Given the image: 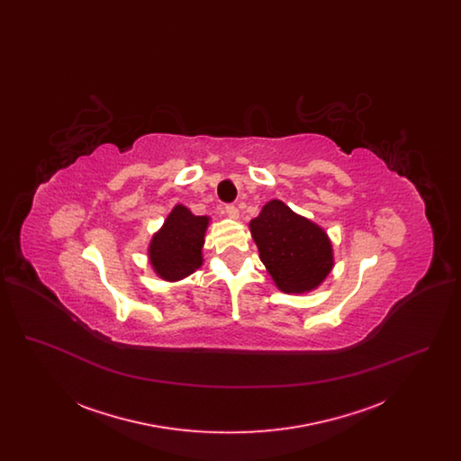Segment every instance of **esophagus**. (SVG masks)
Here are the masks:
<instances>
[{
	"label": "esophagus",
	"mask_w": 461,
	"mask_h": 461,
	"mask_svg": "<svg viewBox=\"0 0 461 461\" xmlns=\"http://www.w3.org/2000/svg\"><path fill=\"white\" fill-rule=\"evenodd\" d=\"M224 212H226V216H228V218H231V220H239V216H240L239 207H237V205H233V203L226 205V207H224Z\"/></svg>",
	"instance_id": "obj_1"
}]
</instances>
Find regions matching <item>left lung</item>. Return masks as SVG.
<instances>
[{
    "label": "left lung",
    "instance_id": "8db88e82",
    "mask_svg": "<svg viewBox=\"0 0 461 461\" xmlns=\"http://www.w3.org/2000/svg\"><path fill=\"white\" fill-rule=\"evenodd\" d=\"M249 226L261 261L282 292L304 294L329 276L333 254L327 233L282 200L267 202Z\"/></svg>",
    "mask_w": 461,
    "mask_h": 461
}]
</instances>
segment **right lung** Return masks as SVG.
I'll use <instances>...</instances> for the list:
<instances>
[{
    "label": "right lung",
    "mask_w": 461,
    "mask_h": 461,
    "mask_svg": "<svg viewBox=\"0 0 461 461\" xmlns=\"http://www.w3.org/2000/svg\"><path fill=\"white\" fill-rule=\"evenodd\" d=\"M207 224V216H195L185 205H176L149 249L150 263L160 278L177 282L202 266Z\"/></svg>",
    "instance_id": "right-lung-1"
}]
</instances>
